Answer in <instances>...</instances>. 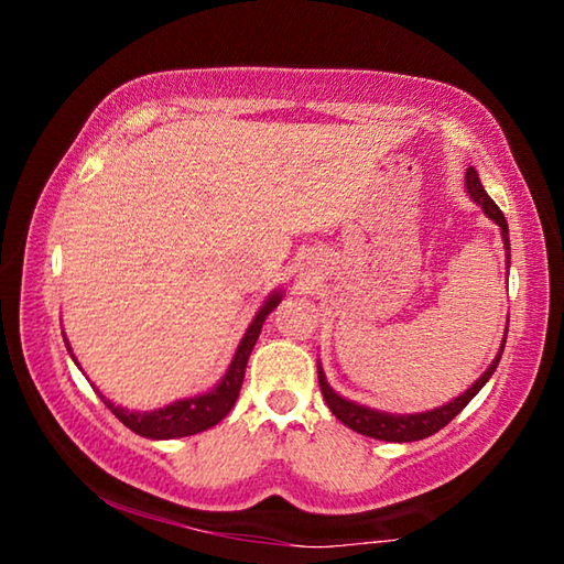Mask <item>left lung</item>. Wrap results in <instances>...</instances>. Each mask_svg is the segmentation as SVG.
Masks as SVG:
<instances>
[{
    "label": "left lung",
    "instance_id": "8db88e82",
    "mask_svg": "<svg viewBox=\"0 0 564 564\" xmlns=\"http://www.w3.org/2000/svg\"><path fill=\"white\" fill-rule=\"evenodd\" d=\"M465 184H467V194L473 196V202H477L482 206V212L488 214L495 224L500 226L502 231V241L505 248L510 251V236H508V221H505L502 212L498 208V204L492 202L488 196V191L482 188L480 178H477V171L470 166L465 174ZM510 259V253H508ZM502 348L505 343L500 346L498 358L492 360V366L485 370V373L475 380V383L465 390L463 395H457L451 403L443 405V408H435V410H427V413H415V415H388V413H378V410H370V408H362L350 403V400L336 395L330 390V386L326 383V376H323V370L318 368V383H321V393L326 398V403L330 408V413L336 415L343 425H348L350 431H356L360 435H368V437H376V441H388V443H413V441H423V437L433 435L445 427L451 420L460 413V410L470 403V400L480 393V388L488 383L490 376L495 373V368H498V362L502 358Z\"/></svg>",
    "mask_w": 564,
    "mask_h": 564
}]
</instances>
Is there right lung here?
Listing matches in <instances>:
<instances>
[{"label":"right lung","mask_w":564,"mask_h":564,"mask_svg":"<svg viewBox=\"0 0 564 564\" xmlns=\"http://www.w3.org/2000/svg\"><path fill=\"white\" fill-rule=\"evenodd\" d=\"M279 301H281V295H271V299L265 301V305L259 311V316L253 318L251 326H248L241 346H238L231 366H228V373L224 376L221 383H218L214 390H208V393L198 395V398L178 400V403H171L161 410H151V413H129V410L109 403L104 395H101V400L107 403L111 413L129 427V431H133L137 435H144V437H154V441H171V437H184V435H196L202 431H208V427L221 423L228 410H231L238 400V393H241V386H243L248 356H251L256 340H259V336H261L263 321L269 318V313L275 308V305H279ZM64 343H66V338H64ZM69 352H72V348H69ZM74 362H76V358H74ZM76 366H79V362H76Z\"/></svg>","instance_id":"obj_1"}]
</instances>
